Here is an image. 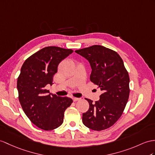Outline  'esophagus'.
I'll list each match as a JSON object with an SVG mask.
<instances>
[{
  "instance_id": "34e87169",
  "label": "esophagus",
  "mask_w": 155,
  "mask_h": 155,
  "mask_svg": "<svg viewBox=\"0 0 155 155\" xmlns=\"http://www.w3.org/2000/svg\"><path fill=\"white\" fill-rule=\"evenodd\" d=\"M72 99H73V101H74V102H75V101H79V100H80V98H77V97H73L72 98Z\"/></svg>"
}]
</instances>
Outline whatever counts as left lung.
Returning a JSON list of instances; mask_svg holds the SVG:
<instances>
[{
	"label": "left lung",
	"mask_w": 155,
	"mask_h": 155,
	"mask_svg": "<svg viewBox=\"0 0 155 155\" xmlns=\"http://www.w3.org/2000/svg\"><path fill=\"white\" fill-rule=\"evenodd\" d=\"M89 61L90 80L103 93L99 101L86 99L89 110L82 122L89 129L101 131L111 127L122 116L130 95V78L122 59L116 52L101 45H93L75 51Z\"/></svg>",
	"instance_id": "left-lung-1"
}]
</instances>
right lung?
<instances>
[{
	"label": "right lung",
	"instance_id": "add662e5",
	"mask_svg": "<svg viewBox=\"0 0 155 155\" xmlns=\"http://www.w3.org/2000/svg\"><path fill=\"white\" fill-rule=\"evenodd\" d=\"M73 52L71 49L47 47L25 60L17 81L19 101L25 114L36 126L52 130L63 123L71 98L61 97L45 89L52 84L54 75L62 60Z\"/></svg>",
	"mask_w": 155,
	"mask_h": 155
}]
</instances>
